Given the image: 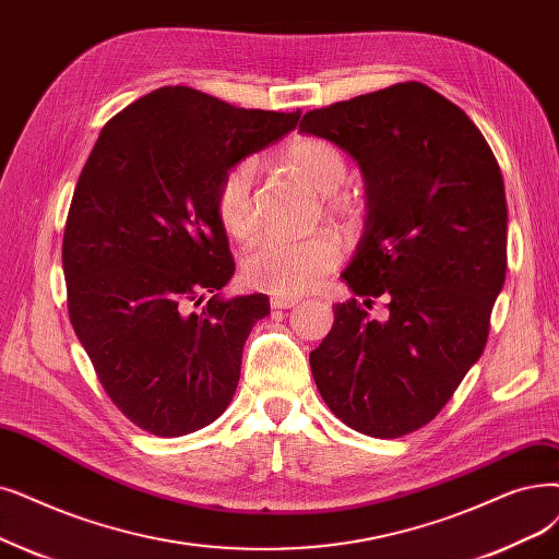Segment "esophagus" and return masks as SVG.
<instances>
[{
  "label": "esophagus",
  "instance_id": "esophagus-1",
  "mask_svg": "<svg viewBox=\"0 0 559 559\" xmlns=\"http://www.w3.org/2000/svg\"><path fill=\"white\" fill-rule=\"evenodd\" d=\"M272 308H293V306H297L299 304V299L297 297H283V295H276V297H272Z\"/></svg>",
  "mask_w": 559,
  "mask_h": 559
}]
</instances>
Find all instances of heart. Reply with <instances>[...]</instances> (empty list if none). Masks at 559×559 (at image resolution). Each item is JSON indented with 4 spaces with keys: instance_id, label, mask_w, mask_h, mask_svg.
<instances>
[{
    "instance_id": "obj_1",
    "label": "heart",
    "mask_w": 559,
    "mask_h": 559,
    "mask_svg": "<svg viewBox=\"0 0 559 559\" xmlns=\"http://www.w3.org/2000/svg\"><path fill=\"white\" fill-rule=\"evenodd\" d=\"M285 162L320 193H333L347 178V159L335 143L320 136L295 139L285 148ZM255 164L239 162L216 191V216L235 239H249L258 228ZM340 260V241L331 233L310 237L274 235L262 239L245 258V278L251 287L272 295H301L329 274Z\"/></svg>"
}]
</instances>
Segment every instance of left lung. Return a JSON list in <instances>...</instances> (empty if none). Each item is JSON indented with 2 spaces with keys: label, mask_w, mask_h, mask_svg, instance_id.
<instances>
[{
  "label": "left lung",
  "mask_w": 559,
  "mask_h": 559,
  "mask_svg": "<svg viewBox=\"0 0 559 559\" xmlns=\"http://www.w3.org/2000/svg\"><path fill=\"white\" fill-rule=\"evenodd\" d=\"M299 130L358 162L368 214L343 278L368 308L388 301L381 322L335 304L310 370L347 427L397 439L436 418L487 345L507 272L500 166L466 111L420 82L312 109Z\"/></svg>",
  "instance_id": "8db88e82"
}]
</instances>
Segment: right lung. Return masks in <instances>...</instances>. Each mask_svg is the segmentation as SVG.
<instances>
[{"instance_id": "right-lung-1", "label": "right lung", "mask_w": 559, "mask_h": 559, "mask_svg": "<svg viewBox=\"0 0 559 559\" xmlns=\"http://www.w3.org/2000/svg\"><path fill=\"white\" fill-rule=\"evenodd\" d=\"M301 111L162 86L116 114L82 168L63 233L68 314L111 402L155 436L219 418L270 297L226 299L235 260L216 191ZM210 292L201 311L192 308Z\"/></svg>"}]
</instances>
